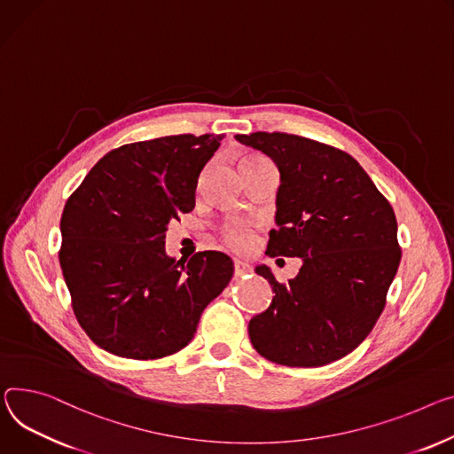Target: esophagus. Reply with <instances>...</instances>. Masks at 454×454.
I'll list each match as a JSON object with an SVG mask.
<instances>
[{"label": "esophagus", "mask_w": 454, "mask_h": 454, "mask_svg": "<svg viewBox=\"0 0 454 454\" xmlns=\"http://www.w3.org/2000/svg\"><path fill=\"white\" fill-rule=\"evenodd\" d=\"M233 266H235V277H240V275H246V273L252 271V266L246 261H240V259H235Z\"/></svg>", "instance_id": "34e87169"}]
</instances>
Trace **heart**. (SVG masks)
<instances>
[{
	"instance_id": "obj_1",
	"label": "heart",
	"mask_w": 454,
	"mask_h": 454,
	"mask_svg": "<svg viewBox=\"0 0 454 454\" xmlns=\"http://www.w3.org/2000/svg\"><path fill=\"white\" fill-rule=\"evenodd\" d=\"M262 157H248L244 159L242 164H248L254 160H261ZM224 240L231 246L235 250H248L250 246L254 244V230L248 223H242V221H230L224 230Z\"/></svg>"
}]
</instances>
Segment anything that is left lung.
<instances>
[{
  "mask_svg": "<svg viewBox=\"0 0 454 454\" xmlns=\"http://www.w3.org/2000/svg\"><path fill=\"white\" fill-rule=\"evenodd\" d=\"M266 153L278 168L277 230L270 257H299L287 284L266 264L273 299L248 324L264 358L292 367H317L351 353L379 320L400 264L396 217L360 164L346 152L317 141L255 132L235 136Z\"/></svg>",
  "mask_w": 454,
  "mask_h": 454,
  "instance_id": "obj_1",
  "label": "left lung"
}]
</instances>
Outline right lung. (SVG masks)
<instances>
[{
    "instance_id": "obj_1",
    "label": "right lung",
    "mask_w": 454,
    "mask_h": 454,
    "mask_svg": "<svg viewBox=\"0 0 454 454\" xmlns=\"http://www.w3.org/2000/svg\"><path fill=\"white\" fill-rule=\"evenodd\" d=\"M223 137L184 134L115 148L67 200L59 264L77 322L101 349L137 360L183 349L228 286V255L176 261L164 250L170 221L193 210L199 176Z\"/></svg>"
}]
</instances>
